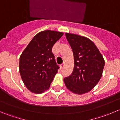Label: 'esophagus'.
<instances>
[{
  "instance_id": "1",
  "label": "esophagus",
  "mask_w": 120,
  "mask_h": 120,
  "mask_svg": "<svg viewBox=\"0 0 120 120\" xmlns=\"http://www.w3.org/2000/svg\"><path fill=\"white\" fill-rule=\"evenodd\" d=\"M64 66V63H62L60 65V68H63Z\"/></svg>"
}]
</instances>
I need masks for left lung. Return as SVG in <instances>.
I'll list each match as a JSON object with an SVG mask.
<instances>
[{"label": "left lung", "instance_id": "1", "mask_svg": "<svg viewBox=\"0 0 120 120\" xmlns=\"http://www.w3.org/2000/svg\"><path fill=\"white\" fill-rule=\"evenodd\" d=\"M74 54V67L71 75L64 78L68 89L78 95L88 93L102 76L105 60L95 43L87 38L66 33Z\"/></svg>", "mask_w": 120, "mask_h": 120}]
</instances>
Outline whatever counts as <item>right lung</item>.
Wrapping results in <instances>:
<instances>
[{"label":"right lung","instance_id":"obj_1","mask_svg":"<svg viewBox=\"0 0 120 120\" xmlns=\"http://www.w3.org/2000/svg\"><path fill=\"white\" fill-rule=\"evenodd\" d=\"M63 35L59 31H41L32 38L20 56V75L31 92L42 94L49 89L59 68L52 47Z\"/></svg>","mask_w":120,"mask_h":120}]
</instances>
